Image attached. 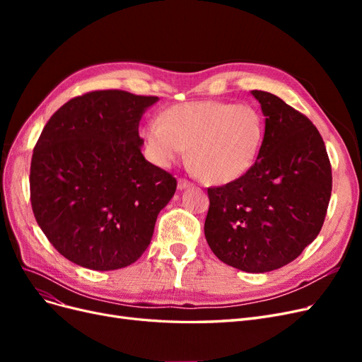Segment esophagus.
<instances>
[{
  "label": "esophagus",
  "mask_w": 362,
  "mask_h": 362,
  "mask_svg": "<svg viewBox=\"0 0 362 362\" xmlns=\"http://www.w3.org/2000/svg\"><path fill=\"white\" fill-rule=\"evenodd\" d=\"M192 182H189L187 180H184V178H180L178 180V190H185V189H190L192 187Z\"/></svg>",
  "instance_id": "esophagus-1"
}]
</instances>
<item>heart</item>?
I'll use <instances>...</instances> for the list:
<instances>
[{
  "label": "heart",
  "instance_id": "obj_1",
  "mask_svg": "<svg viewBox=\"0 0 362 362\" xmlns=\"http://www.w3.org/2000/svg\"><path fill=\"white\" fill-rule=\"evenodd\" d=\"M151 160L169 168L187 148L194 170L213 184H228L254 166L264 137L255 107L225 101H194L172 105L161 120L144 131Z\"/></svg>",
  "mask_w": 362,
  "mask_h": 362
}]
</instances>
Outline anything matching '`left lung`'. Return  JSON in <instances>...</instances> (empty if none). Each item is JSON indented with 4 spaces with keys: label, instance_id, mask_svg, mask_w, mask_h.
<instances>
[{
    "label": "left lung",
    "instance_id": "8db88e82",
    "mask_svg": "<svg viewBox=\"0 0 362 362\" xmlns=\"http://www.w3.org/2000/svg\"><path fill=\"white\" fill-rule=\"evenodd\" d=\"M266 129L250 170L208 189L205 238L225 264L249 273L281 269L319 235L332 190L331 163L311 120L276 95L252 90Z\"/></svg>",
    "mask_w": 362,
    "mask_h": 362
}]
</instances>
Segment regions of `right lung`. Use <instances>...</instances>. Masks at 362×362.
<instances>
[{
	"label": "right lung",
	"instance_id": "add662e5",
	"mask_svg": "<svg viewBox=\"0 0 362 362\" xmlns=\"http://www.w3.org/2000/svg\"><path fill=\"white\" fill-rule=\"evenodd\" d=\"M157 96L98 90L62 105L33 151L30 199L60 254L92 270H116L148 249L177 180L149 163L139 124Z\"/></svg>",
	"mask_w": 362,
	"mask_h": 362
}]
</instances>
